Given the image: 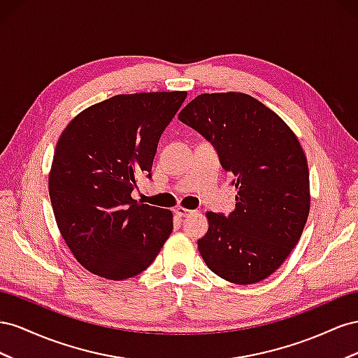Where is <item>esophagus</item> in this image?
Returning a JSON list of instances; mask_svg holds the SVG:
<instances>
[{"label":"esophagus","instance_id":"obj_1","mask_svg":"<svg viewBox=\"0 0 358 358\" xmlns=\"http://www.w3.org/2000/svg\"><path fill=\"white\" fill-rule=\"evenodd\" d=\"M173 213H176L178 217H187V216H190V214H193L192 210H187L185 207H177L176 210H173Z\"/></svg>","mask_w":358,"mask_h":358}]
</instances>
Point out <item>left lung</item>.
I'll use <instances>...</instances> for the list:
<instances>
[{
	"label": "left lung",
	"mask_w": 358,
	"mask_h": 358,
	"mask_svg": "<svg viewBox=\"0 0 358 358\" xmlns=\"http://www.w3.org/2000/svg\"><path fill=\"white\" fill-rule=\"evenodd\" d=\"M178 118L211 142L237 189L229 216L207 213L208 231L198 240L202 259L232 283L267 279L309 216V168L297 136L270 108L236 91L201 94Z\"/></svg>",
	"instance_id": "left-lung-1"
}]
</instances>
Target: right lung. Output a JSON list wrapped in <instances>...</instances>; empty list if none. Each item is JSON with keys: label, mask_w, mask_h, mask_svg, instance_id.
<instances>
[{"label": "right lung", "mask_w": 358, "mask_h": 358, "mask_svg": "<svg viewBox=\"0 0 358 358\" xmlns=\"http://www.w3.org/2000/svg\"><path fill=\"white\" fill-rule=\"evenodd\" d=\"M186 91L118 94L84 109L61 134L49 172L58 229L84 268L124 280L147 270L172 232V213L131 198L151 177L159 139Z\"/></svg>", "instance_id": "add662e5"}]
</instances>
